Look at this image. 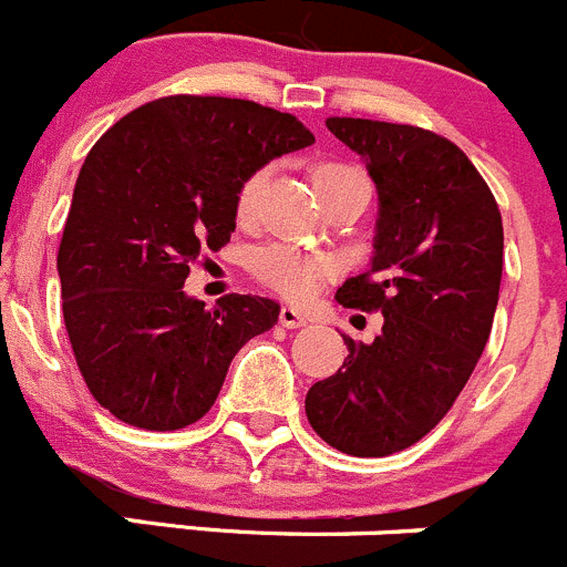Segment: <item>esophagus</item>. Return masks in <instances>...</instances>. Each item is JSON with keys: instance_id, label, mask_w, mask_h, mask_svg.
<instances>
[{"instance_id": "34e87169", "label": "esophagus", "mask_w": 567, "mask_h": 567, "mask_svg": "<svg viewBox=\"0 0 567 567\" xmlns=\"http://www.w3.org/2000/svg\"><path fill=\"white\" fill-rule=\"evenodd\" d=\"M279 323H282V327H288V329H299V327H305L307 318H305V312H301V310L285 305L282 310H279Z\"/></svg>"}]
</instances>
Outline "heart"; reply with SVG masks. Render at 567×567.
Returning <instances> with one entry per match:
<instances>
[{
    "label": "heart",
    "instance_id": "heart-1",
    "mask_svg": "<svg viewBox=\"0 0 567 567\" xmlns=\"http://www.w3.org/2000/svg\"><path fill=\"white\" fill-rule=\"evenodd\" d=\"M349 172H354V168L338 166V163H318L312 168V188ZM266 179L268 172L260 168V172L249 174L246 183L240 185L238 199H235V213H238L240 221H249L255 216L257 205H260V194L266 188ZM251 271H255V277L260 282H266L268 288H274L285 299L305 301L332 277L334 260L327 255L296 249V246L288 244H271L255 251V257H251Z\"/></svg>",
    "mask_w": 567,
    "mask_h": 567
}]
</instances>
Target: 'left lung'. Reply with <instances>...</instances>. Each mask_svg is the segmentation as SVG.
Returning a JSON list of instances; mask_svg holds the SVG:
<instances>
[{"label":"left lung","mask_w":567,"mask_h":567,"mask_svg":"<svg viewBox=\"0 0 567 567\" xmlns=\"http://www.w3.org/2000/svg\"><path fill=\"white\" fill-rule=\"evenodd\" d=\"M379 194L371 268L334 299L379 310L373 343L346 338L343 368L307 390V421L351 457H388L441 423L474 373L498 305L502 213L449 137L410 124L327 118Z\"/></svg>","instance_id":"1"}]
</instances>
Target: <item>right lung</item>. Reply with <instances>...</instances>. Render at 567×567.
Listing matches in <instances>:
<instances>
[{
    "label": "right lung",
    "instance_id": "right-lung-1",
    "mask_svg": "<svg viewBox=\"0 0 567 567\" xmlns=\"http://www.w3.org/2000/svg\"><path fill=\"white\" fill-rule=\"evenodd\" d=\"M316 144L296 115L227 96H163L87 152L58 249L63 321L93 399L118 421L172 432L218 399L240 346L279 305L183 290L202 249L235 233L246 177Z\"/></svg>",
    "mask_w": 567,
    "mask_h": 567
}]
</instances>
